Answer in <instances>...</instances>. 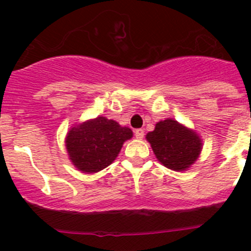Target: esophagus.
Listing matches in <instances>:
<instances>
[{
    "label": "esophagus",
    "mask_w": 251,
    "mask_h": 251,
    "mask_svg": "<svg viewBox=\"0 0 251 251\" xmlns=\"http://www.w3.org/2000/svg\"><path fill=\"white\" fill-rule=\"evenodd\" d=\"M134 134H136L137 139H142V138H143V136H145V130H143V129H136V130H134Z\"/></svg>",
    "instance_id": "esophagus-1"
}]
</instances>
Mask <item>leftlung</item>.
Here are the masks:
<instances>
[{
	"instance_id": "obj_1",
	"label": "left lung",
	"mask_w": 251,
	"mask_h": 251,
	"mask_svg": "<svg viewBox=\"0 0 251 251\" xmlns=\"http://www.w3.org/2000/svg\"><path fill=\"white\" fill-rule=\"evenodd\" d=\"M146 139L162 165L177 172L191 167L202 150L201 137L172 118L158 122Z\"/></svg>"
}]
</instances>
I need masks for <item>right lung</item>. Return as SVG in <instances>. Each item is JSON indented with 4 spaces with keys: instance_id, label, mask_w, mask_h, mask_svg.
Masks as SVG:
<instances>
[{
    "instance_id": "right-lung-1",
    "label": "right lung",
    "mask_w": 251,
    "mask_h": 251,
    "mask_svg": "<svg viewBox=\"0 0 251 251\" xmlns=\"http://www.w3.org/2000/svg\"><path fill=\"white\" fill-rule=\"evenodd\" d=\"M132 137L130 128L99 115L70 128L65 147L75 168L83 174H97L112 165L124 142Z\"/></svg>"
}]
</instances>
